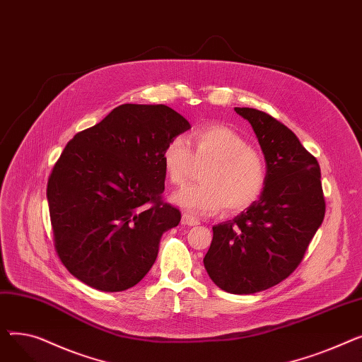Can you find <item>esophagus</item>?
Instances as JSON below:
<instances>
[{"label": "esophagus", "instance_id": "obj_1", "mask_svg": "<svg viewBox=\"0 0 362 362\" xmlns=\"http://www.w3.org/2000/svg\"><path fill=\"white\" fill-rule=\"evenodd\" d=\"M182 224H183V226L192 227V226H198V224H199V220L194 218L192 216H189V214H183V216H182Z\"/></svg>", "mask_w": 362, "mask_h": 362}]
</instances>
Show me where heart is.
I'll list each match as a JSON object with an SVG mask.
<instances>
[{
  "instance_id": "1",
  "label": "heart",
  "mask_w": 362,
  "mask_h": 362,
  "mask_svg": "<svg viewBox=\"0 0 362 362\" xmlns=\"http://www.w3.org/2000/svg\"><path fill=\"white\" fill-rule=\"evenodd\" d=\"M191 144L176 135L161 152L167 180L180 186L191 177L195 161H210L199 176L201 183L182 187L171 201L194 216H211L224 206L238 213L254 205L267 185L264 157L235 129L211 123L192 130Z\"/></svg>"
}]
</instances>
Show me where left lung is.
<instances>
[{
    "label": "left lung",
    "instance_id": "left-lung-1",
    "mask_svg": "<svg viewBox=\"0 0 362 362\" xmlns=\"http://www.w3.org/2000/svg\"><path fill=\"white\" fill-rule=\"evenodd\" d=\"M235 111L251 123L269 179L248 210L213 227L204 265L220 289L250 295L296 270L325 218L326 201L318 161L289 127L255 108Z\"/></svg>",
    "mask_w": 362,
    "mask_h": 362
}]
</instances>
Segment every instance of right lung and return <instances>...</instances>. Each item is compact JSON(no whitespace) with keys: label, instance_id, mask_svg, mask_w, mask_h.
I'll return each mask as SVG.
<instances>
[{"label":"right lung","instance_id":"add662e5","mask_svg":"<svg viewBox=\"0 0 362 362\" xmlns=\"http://www.w3.org/2000/svg\"><path fill=\"white\" fill-rule=\"evenodd\" d=\"M191 129L167 105L123 104L76 133L47 185L54 248L88 286L122 292L156 262L180 211L163 201L165 142Z\"/></svg>","mask_w":362,"mask_h":362}]
</instances>
